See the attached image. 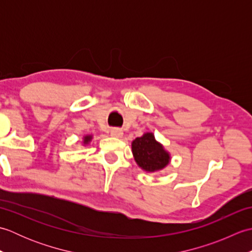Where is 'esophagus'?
Returning <instances> with one entry per match:
<instances>
[{
	"instance_id": "34e87169",
	"label": "esophagus",
	"mask_w": 252,
	"mask_h": 252,
	"mask_svg": "<svg viewBox=\"0 0 252 252\" xmlns=\"http://www.w3.org/2000/svg\"><path fill=\"white\" fill-rule=\"evenodd\" d=\"M110 134H111V136H114V137H122L123 136V131L115 127V129L111 130Z\"/></svg>"
}]
</instances>
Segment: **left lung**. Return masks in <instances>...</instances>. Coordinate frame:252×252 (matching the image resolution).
<instances>
[{
  "label": "left lung",
  "mask_w": 252,
  "mask_h": 252,
  "mask_svg": "<svg viewBox=\"0 0 252 252\" xmlns=\"http://www.w3.org/2000/svg\"><path fill=\"white\" fill-rule=\"evenodd\" d=\"M132 154L135 162L146 172H157L170 163L171 156L152 132H146L132 142Z\"/></svg>",
  "instance_id": "8db88e82"
}]
</instances>
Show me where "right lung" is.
I'll use <instances>...</instances> for the list:
<instances>
[{"instance_id": "add662e5", "label": "right lung", "mask_w": 252, "mask_h": 252, "mask_svg": "<svg viewBox=\"0 0 252 252\" xmlns=\"http://www.w3.org/2000/svg\"><path fill=\"white\" fill-rule=\"evenodd\" d=\"M92 138H93V136L92 135H84L83 136V145H88V144L92 141Z\"/></svg>"}]
</instances>
